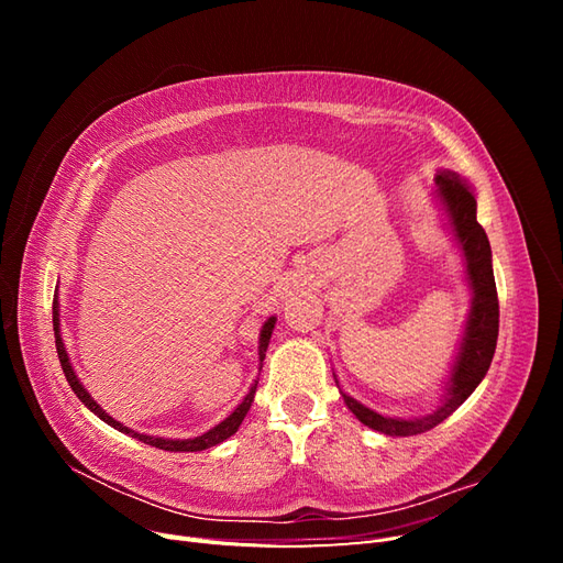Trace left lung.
<instances>
[{
  "label": "left lung",
  "instance_id": "8db88e82",
  "mask_svg": "<svg viewBox=\"0 0 563 563\" xmlns=\"http://www.w3.org/2000/svg\"><path fill=\"white\" fill-rule=\"evenodd\" d=\"M432 197L441 207L444 225L460 249V255H463L465 282L472 294L463 335L457 340L449 376L441 383L439 401L432 406V411L422 416H385L350 397L333 373L340 395H343L354 418L387 437H413L444 422L479 387L498 343L500 310L496 279H493V255L484 228L476 223V195L472 185L451 168H441L434 176Z\"/></svg>",
  "mask_w": 563,
  "mask_h": 563
}]
</instances>
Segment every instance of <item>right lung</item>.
<instances>
[{
    "label": "right lung",
    "instance_id": "right-lung-1",
    "mask_svg": "<svg viewBox=\"0 0 563 563\" xmlns=\"http://www.w3.org/2000/svg\"><path fill=\"white\" fill-rule=\"evenodd\" d=\"M275 323H277V317L272 314V317L263 323V329H261V335H258V373H261V368H263V360H265V352H267V345H269L272 331H275ZM54 333H56V350H58V360H60L63 373H65L67 383H70L75 395L79 397V401H81L84 406H87L91 413H96L100 420L108 422L110 428H114V430H119V432H124V434H129V437H133V439H139V441H143V444H147V446L162 449V451H203V449H211V446L223 444L225 439H230L236 430H240V424H242V420L246 418L249 408H251V404H253L255 387H258V380H253L251 387H249V391H246V397L234 406V411H232L228 418L220 420L218 424H213L211 430L199 434V437H190V439H166V437H155V434L135 432V430L126 428V424L114 420L110 413H106V408L100 406V404L89 395V389L84 387L81 380L77 378L75 366H73V362H70V354H67V347H65V343H63V333H60V300H58V286H56V294H54Z\"/></svg>",
    "mask_w": 563,
    "mask_h": 563
}]
</instances>
